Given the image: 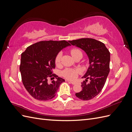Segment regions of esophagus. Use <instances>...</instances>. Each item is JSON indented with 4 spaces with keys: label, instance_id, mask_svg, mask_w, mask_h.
Returning <instances> with one entry per match:
<instances>
[{
    "label": "esophagus",
    "instance_id": "1",
    "mask_svg": "<svg viewBox=\"0 0 132 132\" xmlns=\"http://www.w3.org/2000/svg\"><path fill=\"white\" fill-rule=\"evenodd\" d=\"M67 81H68L69 82L71 83V84H73V85H74V84H75V82H74V81H69V80H67Z\"/></svg>",
    "mask_w": 132,
    "mask_h": 132
}]
</instances>
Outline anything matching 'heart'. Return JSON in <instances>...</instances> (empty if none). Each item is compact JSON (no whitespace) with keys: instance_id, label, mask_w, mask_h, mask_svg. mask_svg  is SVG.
Wrapping results in <instances>:
<instances>
[{"instance_id":"1","label":"heart","mask_w":132,"mask_h":132,"mask_svg":"<svg viewBox=\"0 0 132 132\" xmlns=\"http://www.w3.org/2000/svg\"><path fill=\"white\" fill-rule=\"evenodd\" d=\"M70 53L73 57L74 58L77 55L80 53H82L81 52L78 48H73L70 50ZM62 57V53L59 52L57 54L55 57V62L56 65H59L61 61ZM80 73V70L77 69H71V68H67L64 70L62 74L64 77L65 78L73 80L77 78L78 74Z\"/></svg>"}]
</instances>
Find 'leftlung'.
Segmentation results:
<instances>
[{"label":"left lung","instance_id":"8db88e82","mask_svg":"<svg viewBox=\"0 0 132 132\" xmlns=\"http://www.w3.org/2000/svg\"><path fill=\"white\" fill-rule=\"evenodd\" d=\"M69 42L84 51L89 59L90 65L82 77L86 78L81 82L82 91L75 94L82 100H89L100 93L105 85L110 72V53L104 43L93 38H83ZM88 78L90 82L87 83Z\"/></svg>","mask_w":132,"mask_h":132}]
</instances>
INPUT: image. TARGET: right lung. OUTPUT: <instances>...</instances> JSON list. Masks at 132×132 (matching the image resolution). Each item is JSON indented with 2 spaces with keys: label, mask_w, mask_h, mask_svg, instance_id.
Instances as JSON below:
<instances>
[{
  "label": "right lung",
  "mask_w": 132,
  "mask_h": 132,
  "mask_svg": "<svg viewBox=\"0 0 132 132\" xmlns=\"http://www.w3.org/2000/svg\"><path fill=\"white\" fill-rule=\"evenodd\" d=\"M70 46L67 41H42L33 44L21 54L20 70L22 81L31 96L39 101L53 98L64 79L53 74L55 59L63 48ZM55 81L47 82L49 78Z\"/></svg>",
  "instance_id": "1"
}]
</instances>
